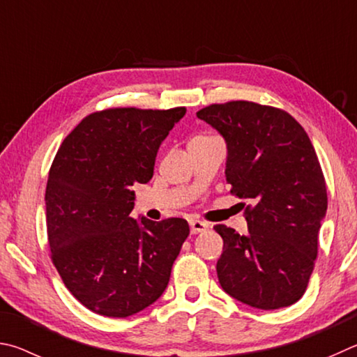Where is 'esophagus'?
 <instances>
[{
    "label": "esophagus",
    "mask_w": 357,
    "mask_h": 357,
    "mask_svg": "<svg viewBox=\"0 0 357 357\" xmlns=\"http://www.w3.org/2000/svg\"><path fill=\"white\" fill-rule=\"evenodd\" d=\"M190 227H191V234H201L205 232V230L208 229V224L204 222V221H199V220H192L190 222Z\"/></svg>",
    "instance_id": "34e87169"
}]
</instances>
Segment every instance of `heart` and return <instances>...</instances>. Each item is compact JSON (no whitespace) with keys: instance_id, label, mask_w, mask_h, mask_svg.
<instances>
[{"instance_id":"1","label":"heart","mask_w":357,"mask_h":357,"mask_svg":"<svg viewBox=\"0 0 357 357\" xmlns=\"http://www.w3.org/2000/svg\"><path fill=\"white\" fill-rule=\"evenodd\" d=\"M197 137H205V135H197V136L192 137V139H197Z\"/></svg>"}]
</instances>
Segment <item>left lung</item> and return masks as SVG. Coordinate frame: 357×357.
Masks as SVG:
<instances>
[{"instance_id":"left-lung-1","label":"left lung","mask_w":357,"mask_h":357,"mask_svg":"<svg viewBox=\"0 0 357 357\" xmlns=\"http://www.w3.org/2000/svg\"><path fill=\"white\" fill-rule=\"evenodd\" d=\"M227 144L230 192L251 204L248 235L218 224L222 290L243 304L273 310L295 304L307 289L328 208L326 182L307 133L284 109L246 100L196 112Z\"/></svg>"}]
</instances>
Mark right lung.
<instances>
[{
  "label": "right lung",
  "mask_w": 357,
  "mask_h": 357,
  "mask_svg": "<svg viewBox=\"0 0 357 357\" xmlns=\"http://www.w3.org/2000/svg\"><path fill=\"white\" fill-rule=\"evenodd\" d=\"M186 108L92 112L62 141L50 167L45 205L53 265L78 301L125 318L166 290L190 235L183 218L130 216L135 183L153 175L156 152Z\"/></svg>",
  "instance_id": "add662e5"
}]
</instances>
